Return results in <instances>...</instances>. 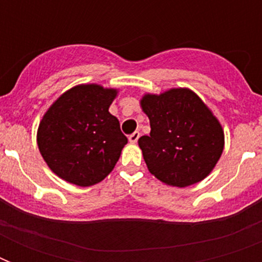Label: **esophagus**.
Wrapping results in <instances>:
<instances>
[{"label":"esophagus","mask_w":262,"mask_h":262,"mask_svg":"<svg viewBox=\"0 0 262 262\" xmlns=\"http://www.w3.org/2000/svg\"><path fill=\"white\" fill-rule=\"evenodd\" d=\"M139 137H140V132H133V133H132L130 136H129V141H130L132 144H136L137 143V140H139Z\"/></svg>","instance_id":"obj_1"}]
</instances>
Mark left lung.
Returning <instances> with one entry per match:
<instances>
[{
    "label": "left lung",
    "instance_id": "1",
    "mask_svg": "<svg viewBox=\"0 0 262 262\" xmlns=\"http://www.w3.org/2000/svg\"><path fill=\"white\" fill-rule=\"evenodd\" d=\"M151 133L139 147L148 170L162 182L185 187L204 179L222 156L224 135L219 121L189 90L177 88L141 100Z\"/></svg>",
    "mask_w": 262,
    "mask_h": 262
}]
</instances>
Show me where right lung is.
Wrapping results in <instances>:
<instances>
[{
	"mask_svg": "<svg viewBox=\"0 0 262 262\" xmlns=\"http://www.w3.org/2000/svg\"><path fill=\"white\" fill-rule=\"evenodd\" d=\"M117 91L77 85L55 100L38 129V147L47 166L68 182L91 186L110 174L126 136L108 113Z\"/></svg>",
	"mask_w": 262,
	"mask_h": 262,
	"instance_id": "obj_1",
	"label": "right lung"
}]
</instances>
